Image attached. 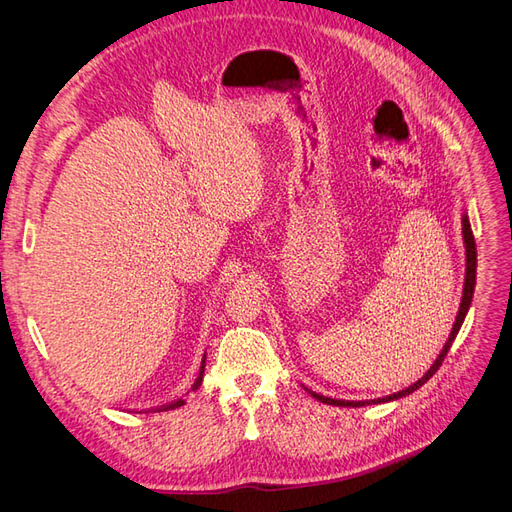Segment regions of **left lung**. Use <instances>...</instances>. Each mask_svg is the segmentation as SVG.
<instances>
[{"label": "left lung", "instance_id": "1", "mask_svg": "<svg viewBox=\"0 0 512 512\" xmlns=\"http://www.w3.org/2000/svg\"><path fill=\"white\" fill-rule=\"evenodd\" d=\"M461 224H463V243H466V282H463V297H461L459 312H457V318H455V324H453V331H451V335H448V342L444 344L442 352L438 354L436 363H433V365L429 367L427 374H425L421 380H416L412 386H408V389H404V391L393 393V395H386V397H380V399H369V401L331 399V397L318 395V393H314V391H309V395L316 397L318 401H322V404L344 406V408H348V406H350V408H359V406H367V404H384V401H393V399H399V397H406V395L414 393L416 389H421V386H423L433 374H436V371H438L440 365H442V361H444V356L448 354V350H451V346H453V342H455V337H457V333H459V329H461L463 320H466V314H468L472 297H474V286H476V243H474V235H472V228H470V222H468V215H466V213H463Z\"/></svg>", "mask_w": 512, "mask_h": 512}]
</instances>
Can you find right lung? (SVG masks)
Wrapping results in <instances>:
<instances>
[{"mask_svg":"<svg viewBox=\"0 0 512 512\" xmlns=\"http://www.w3.org/2000/svg\"><path fill=\"white\" fill-rule=\"evenodd\" d=\"M203 374H205V361H203V365H200V374H198V378H196L192 389H198L200 382H203ZM179 406H183V399H177V401H173V404L162 406V410H175V408H179Z\"/></svg>","mask_w":512,"mask_h":512,"instance_id":"1","label":"right lung"}]
</instances>
